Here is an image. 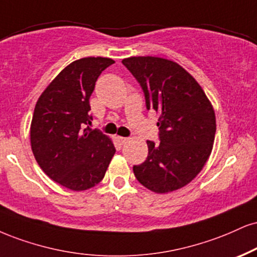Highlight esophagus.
Wrapping results in <instances>:
<instances>
[{
	"instance_id": "obj_1",
	"label": "esophagus",
	"mask_w": 257,
	"mask_h": 257,
	"mask_svg": "<svg viewBox=\"0 0 257 257\" xmlns=\"http://www.w3.org/2000/svg\"><path fill=\"white\" fill-rule=\"evenodd\" d=\"M117 141L119 142L120 145H124L126 141H128V138H123V137H117Z\"/></svg>"
}]
</instances>
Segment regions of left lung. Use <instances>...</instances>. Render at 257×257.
<instances>
[{
    "label": "left lung",
    "instance_id": "1",
    "mask_svg": "<svg viewBox=\"0 0 257 257\" xmlns=\"http://www.w3.org/2000/svg\"><path fill=\"white\" fill-rule=\"evenodd\" d=\"M122 63L140 83L147 110L159 113V144L147 141V159L133 166L137 179L154 193L187 185L212 152L215 115L196 80L176 62L129 57Z\"/></svg>",
    "mask_w": 257,
    "mask_h": 257
}]
</instances>
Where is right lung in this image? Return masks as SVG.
<instances>
[{"instance_id": "right-lung-1", "label": "right lung", "mask_w": 257, "mask_h": 257, "mask_svg": "<svg viewBox=\"0 0 257 257\" xmlns=\"http://www.w3.org/2000/svg\"><path fill=\"white\" fill-rule=\"evenodd\" d=\"M115 61L85 57L74 61L40 95L31 123V147L40 169L74 191L104 178L116 150L100 131H92L89 98L101 72Z\"/></svg>"}]
</instances>
